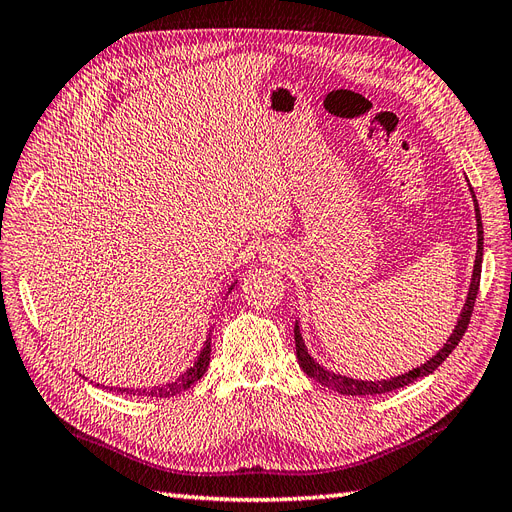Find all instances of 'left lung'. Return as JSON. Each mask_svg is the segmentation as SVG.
<instances>
[{"instance_id":"left-lung-1","label":"left lung","mask_w":512,"mask_h":512,"mask_svg":"<svg viewBox=\"0 0 512 512\" xmlns=\"http://www.w3.org/2000/svg\"><path fill=\"white\" fill-rule=\"evenodd\" d=\"M470 194L474 198V213H476V235H478V239H476V260H474L470 288H468V294H466V303H463L461 314L455 322V329H453L451 335H448L444 346L436 354H433L431 359L404 371V374L391 376V378H380V380H361V378H350V376L335 374L333 369H327L324 365H320L314 359V356L309 354V350L305 346V339L301 335L299 320H297V324H294V344H297L299 367L305 371L307 376H312L322 386H327V389L337 391L342 395H382V393H391L395 389H404V386L433 374V371H436L446 361V356L457 348L463 333H466V329H468V322H470L474 301H476V294H478V284H480V265H483V220H480L478 200H476V194H474L472 188H470Z\"/></svg>"}]
</instances>
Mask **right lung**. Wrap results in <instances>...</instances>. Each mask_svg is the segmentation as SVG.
<instances>
[{
	"label": "right lung",
	"mask_w": 512,
	"mask_h": 512,
	"mask_svg": "<svg viewBox=\"0 0 512 512\" xmlns=\"http://www.w3.org/2000/svg\"><path fill=\"white\" fill-rule=\"evenodd\" d=\"M237 286V280L232 282L228 286L226 292H230L232 288ZM209 361H211V333L207 335L205 344H203V350L198 352L196 361L192 363V367H188L183 371L181 376H177L175 380H170L166 384H158V386H145V389H126V386H104V384H96L100 386V389H106V391H115V393H121V395H136V397H173L185 389H190V386L203 378V374L209 367Z\"/></svg>",
	"instance_id": "add662e5"
}]
</instances>
